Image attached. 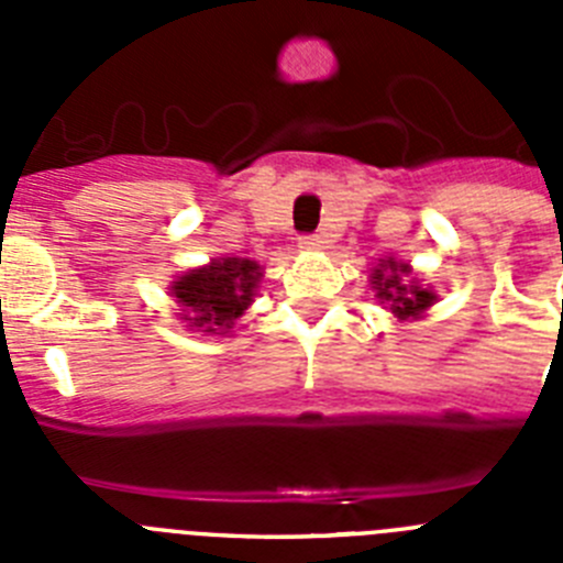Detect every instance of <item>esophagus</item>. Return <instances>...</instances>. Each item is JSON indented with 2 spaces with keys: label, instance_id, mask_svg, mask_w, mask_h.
I'll list each match as a JSON object with an SVG mask.
<instances>
[{
  "label": "esophagus",
  "instance_id": "34e87169",
  "mask_svg": "<svg viewBox=\"0 0 563 563\" xmlns=\"http://www.w3.org/2000/svg\"><path fill=\"white\" fill-rule=\"evenodd\" d=\"M298 245L305 247V251H318V247H321V236H318V233H310V236H301V239H298Z\"/></svg>",
  "mask_w": 563,
  "mask_h": 563
}]
</instances>
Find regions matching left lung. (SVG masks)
Returning <instances> with one entry per match:
<instances>
[{
	"label": "left lung",
	"instance_id": "obj_1",
	"mask_svg": "<svg viewBox=\"0 0 563 563\" xmlns=\"http://www.w3.org/2000/svg\"><path fill=\"white\" fill-rule=\"evenodd\" d=\"M372 290L377 292L380 305L389 307L400 321L420 318L437 301V292L420 287V282L411 278V267L391 256L380 258V265L372 271Z\"/></svg>",
	"mask_w": 563,
	"mask_h": 563
}]
</instances>
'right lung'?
<instances>
[{"instance_id":"obj_1","label":"right lung","mask_w":563,"mask_h":563,"mask_svg":"<svg viewBox=\"0 0 563 563\" xmlns=\"http://www.w3.org/2000/svg\"><path fill=\"white\" fill-rule=\"evenodd\" d=\"M262 267L251 258H211L172 282V296L183 307V321L211 335H225L256 296Z\"/></svg>"}]
</instances>
